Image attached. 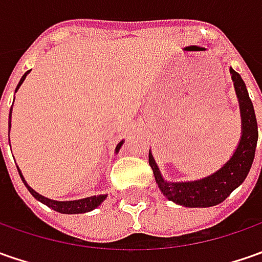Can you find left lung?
I'll list each match as a JSON object with an SVG mask.
<instances>
[{
  "instance_id": "1",
  "label": "left lung",
  "mask_w": 262,
  "mask_h": 262,
  "mask_svg": "<svg viewBox=\"0 0 262 262\" xmlns=\"http://www.w3.org/2000/svg\"><path fill=\"white\" fill-rule=\"evenodd\" d=\"M230 74L241 106L242 137L235 155L225 166L219 169L216 173L194 182H166L160 175L153 156L148 153V163L153 169L157 185L163 195L176 204L185 207H211L220 204L245 181L252 166L258 141L257 118L242 77L233 68H230Z\"/></svg>"
}]
</instances>
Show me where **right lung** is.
<instances>
[{
    "instance_id": "1",
    "label": "right lung",
    "mask_w": 262,
    "mask_h": 262,
    "mask_svg": "<svg viewBox=\"0 0 262 262\" xmlns=\"http://www.w3.org/2000/svg\"><path fill=\"white\" fill-rule=\"evenodd\" d=\"M29 74V71H26L25 76L21 77V80L18 81V84H17V89L20 87V84L25 81L26 76ZM15 89V90H17ZM11 109H13V106H11ZM10 125H11V111H10V116H8V134H10ZM10 140V138H8ZM122 146V141L116 146V153H118V150L121 148ZM17 170H18V167H17ZM18 173H20V178H21V181L25 182L26 188L30 191V194L35 196L36 200H39L40 203H43L48 207H51L52 210H55L58 213H64V214H78V213H87V211H92L93 208H96L97 206H100L103 201H105V198L107 195H97V196H89V198H83V200H76V201H54V200H49V198H45L43 195H40V194H37L36 191H33L30 186L26 184L25 178L21 176V172L18 170Z\"/></svg>"
}]
</instances>
